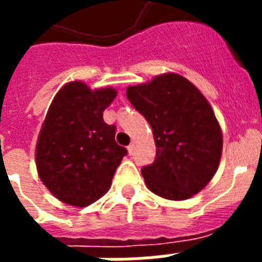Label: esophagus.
<instances>
[{"label": "esophagus", "mask_w": 262, "mask_h": 262, "mask_svg": "<svg viewBox=\"0 0 262 262\" xmlns=\"http://www.w3.org/2000/svg\"><path fill=\"white\" fill-rule=\"evenodd\" d=\"M127 151H129V154H133V151H135V143H133V141H132L130 144H129V145H127Z\"/></svg>", "instance_id": "esophagus-1"}]
</instances>
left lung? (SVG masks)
Returning a JSON list of instances; mask_svg holds the SVG:
<instances>
[{
    "label": "left lung",
    "mask_w": 262,
    "mask_h": 262,
    "mask_svg": "<svg viewBox=\"0 0 262 262\" xmlns=\"http://www.w3.org/2000/svg\"><path fill=\"white\" fill-rule=\"evenodd\" d=\"M126 95L154 132L156 158L141 168L148 189L175 201L203 190L223 148L219 122L204 95L175 73L129 87Z\"/></svg>",
    "instance_id": "obj_1"
}]
</instances>
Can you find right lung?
Listing matches in <instances>:
<instances>
[{
    "mask_svg": "<svg viewBox=\"0 0 262 262\" xmlns=\"http://www.w3.org/2000/svg\"><path fill=\"white\" fill-rule=\"evenodd\" d=\"M117 96L113 88L92 91L84 83L63 85L53 99L36 144V168L45 186L73 207H87L111 185L125 147L103 111Z\"/></svg>",
    "mask_w": 262,
    "mask_h": 262,
    "instance_id": "1",
    "label": "right lung"
}]
</instances>
